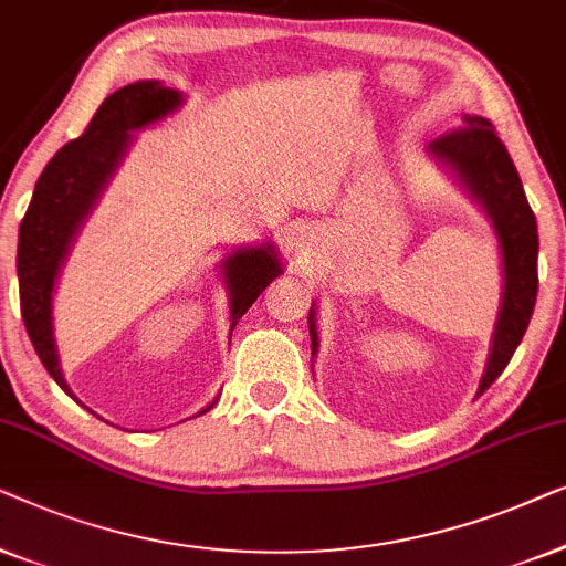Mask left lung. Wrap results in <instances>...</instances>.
Returning <instances> with one entry per match:
<instances>
[{
	"mask_svg": "<svg viewBox=\"0 0 566 566\" xmlns=\"http://www.w3.org/2000/svg\"><path fill=\"white\" fill-rule=\"evenodd\" d=\"M431 154L449 164L464 181L476 200L495 222L500 249H503L505 292L500 310L492 354L484 371L480 395L495 381L528 328L533 305L538 292V228L528 200H525L518 169H515L505 143L490 120L484 117H464V125L446 130L431 143ZM310 338L313 354L317 348V333L310 313Z\"/></svg>",
	"mask_w": 566,
	"mask_h": 566,
	"instance_id": "1",
	"label": "left lung"
}]
</instances>
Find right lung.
I'll list each match as a JSON object with an SVG mask.
<instances>
[{"label":"right lung","mask_w":566,"mask_h":566,"mask_svg":"<svg viewBox=\"0 0 566 566\" xmlns=\"http://www.w3.org/2000/svg\"><path fill=\"white\" fill-rule=\"evenodd\" d=\"M181 105L177 90H166L158 82H135L102 102L97 113L78 138L69 140L55 154L38 179L33 200L20 222L18 238V280L20 310L35 354L63 392L71 389L63 379L53 344L51 292L55 274L78 222L90 212L115 171L127 146V133L161 120ZM282 274L272 245L251 251H235L226 259V280L230 290V331L238 317L249 313L269 282ZM212 408V405H210ZM207 408V410H210ZM202 410V412H207Z\"/></svg>","instance_id":"obj_1"}]
</instances>
